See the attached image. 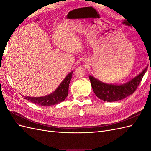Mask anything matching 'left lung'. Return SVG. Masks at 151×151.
I'll return each mask as SVG.
<instances>
[{"mask_svg": "<svg viewBox=\"0 0 151 151\" xmlns=\"http://www.w3.org/2000/svg\"><path fill=\"white\" fill-rule=\"evenodd\" d=\"M146 67L140 74L127 83L122 84H109L89 76V80L94 93L104 101L113 102L121 100L133 94L139 86L140 81L147 70Z\"/></svg>", "mask_w": 151, "mask_h": 151, "instance_id": "1", "label": "left lung"}]
</instances>
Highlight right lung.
Returning <instances> with one entry per match:
<instances>
[{
	"instance_id": "right-lung-1",
	"label": "right lung",
	"mask_w": 151,
	"mask_h": 151,
	"mask_svg": "<svg viewBox=\"0 0 151 151\" xmlns=\"http://www.w3.org/2000/svg\"><path fill=\"white\" fill-rule=\"evenodd\" d=\"M72 73L73 71L70 72L66 76L65 78L63 80L60 84L58 86L56 90L51 94L42 97H29L23 95H22V96L31 103L44 106H51V105L60 103L62 101H64V99L68 96V86H69L72 78Z\"/></svg>"
}]
</instances>
